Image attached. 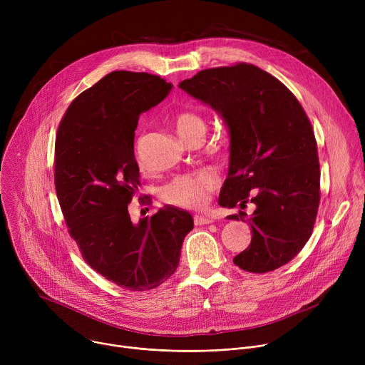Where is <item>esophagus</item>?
I'll return each instance as SVG.
<instances>
[{"mask_svg":"<svg viewBox=\"0 0 365 365\" xmlns=\"http://www.w3.org/2000/svg\"><path fill=\"white\" fill-rule=\"evenodd\" d=\"M195 225H206V224H212L214 220L211 217H205V215H195L193 217Z\"/></svg>","mask_w":365,"mask_h":365,"instance_id":"obj_1","label":"esophagus"}]
</instances>
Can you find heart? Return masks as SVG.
<instances>
[{"label": "heart", "mask_w": 365, "mask_h": 365, "mask_svg": "<svg viewBox=\"0 0 365 365\" xmlns=\"http://www.w3.org/2000/svg\"><path fill=\"white\" fill-rule=\"evenodd\" d=\"M175 127L186 141H190L196 134L205 133V120L193 111H182L175 117ZM218 179L214 173L200 170L192 175H182L170 180L160 190V197L169 205L186 210H200L211 193L217 189Z\"/></svg>", "instance_id": "1"}]
</instances>
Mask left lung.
Wrapping results in <instances>:
<instances>
[{"mask_svg":"<svg viewBox=\"0 0 365 365\" xmlns=\"http://www.w3.org/2000/svg\"><path fill=\"white\" fill-rule=\"evenodd\" d=\"M179 86L228 125L230 170L220 205L255 203L247 220L251 244L234 264L250 273L287 264L310 238L321 200L318 144L300 102L251 63L205 69Z\"/></svg>","mask_w":365,"mask_h":365,"instance_id":"1","label":"left lung"}]
</instances>
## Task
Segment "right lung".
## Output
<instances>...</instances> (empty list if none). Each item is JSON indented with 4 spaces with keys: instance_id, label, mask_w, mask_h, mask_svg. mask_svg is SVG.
I'll list each match as a JSON object with an SVG mask.
<instances>
[{
    "instance_id": "add662e5",
    "label": "right lung",
    "mask_w": 365,
    "mask_h": 365,
    "mask_svg": "<svg viewBox=\"0 0 365 365\" xmlns=\"http://www.w3.org/2000/svg\"><path fill=\"white\" fill-rule=\"evenodd\" d=\"M172 83L145 72L115 71L79 93L55 143V186L69 235L85 262L117 286L143 292L178 269L189 212L165 206L133 224L128 205L140 185L134 131L141 113Z\"/></svg>"
}]
</instances>
